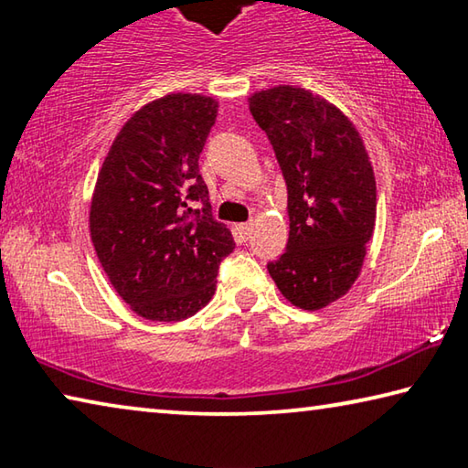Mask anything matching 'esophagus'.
I'll use <instances>...</instances> for the list:
<instances>
[{"label": "esophagus", "instance_id": "1", "mask_svg": "<svg viewBox=\"0 0 468 468\" xmlns=\"http://www.w3.org/2000/svg\"><path fill=\"white\" fill-rule=\"evenodd\" d=\"M237 229H239V233H241L243 239H248L250 233H251V223H243V225H239Z\"/></svg>", "mask_w": 468, "mask_h": 468}]
</instances>
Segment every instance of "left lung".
I'll use <instances>...</instances> for the list:
<instances>
[{
    "instance_id": "8db88e82",
    "label": "left lung",
    "mask_w": 468,
    "mask_h": 468,
    "mask_svg": "<svg viewBox=\"0 0 468 468\" xmlns=\"http://www.w3.org/2000/svg\"><path fill=\"white\" fill-rule=\"evenodd\" d=\"M289 194V241L268 262L276 287L301 310L351 289L376 225V179L353 123L314 92L274 86L250 99Z\"/></svg>"
}]
</instances>
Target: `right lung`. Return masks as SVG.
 <instances>
[{
    "mask_svg": "<svg viewBox=\"0 0 468 468\" xmlns=\"http://www.w3.org/2000/svg\"><path fill=\"white\" fill-rule=\"evenodd\" d=\"M217 102L167 94L148 102L111 146L90 206V237L111 284L142 318L186 320L217 291L231 231L212 217L197 158Z\"/></svg>",
    "mask_w": 468,
    "mask_h": 468,
    "instance_id": "add662e5",
    "label": "right lung"
}]
</instances>
